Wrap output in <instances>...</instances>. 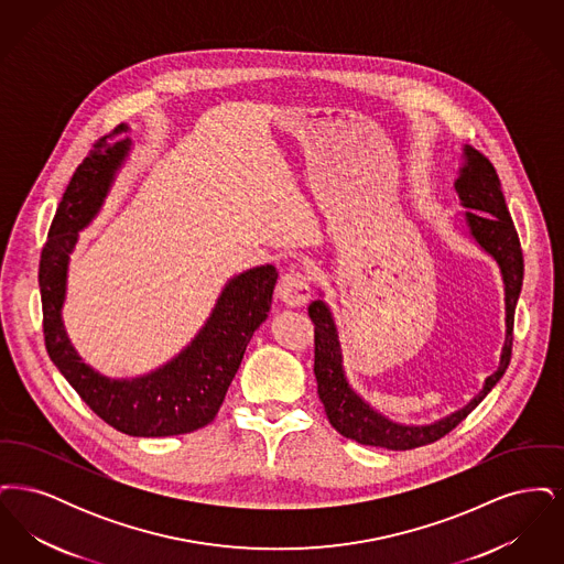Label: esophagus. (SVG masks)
<instances>
[{"mask_svg":"<svg viewBox=\"0 0 564 564\" xmlns=\"http://www.w3.org/2000/svg\"><path fill=\"white\" fill-rule=\"evenodd\" d=\"M276 297L290 306V308H300L311 300V283L304 272L290 270L285 272L279 283H276Z\"/></svg>","mask_w":564,"mask_h":564,"instance_id":"34e87169","label":"esophagus"}]
</instances>
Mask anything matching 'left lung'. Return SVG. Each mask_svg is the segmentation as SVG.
Segmentation results:
<instances>
[{"mask_svg":"<svg viewBox=\"0 0 564 564\" xmlns=\"http://www.w3.org/2000/svg\"><path fill=\"white\" fill-rule=\"evenodd\" d=\"M463 152L465 166L460 169L455 188L460 205L469 209L465 212V221L469 226L471 237L486 253H490L497 260L506 285V345L499 368L495 375L486 378L482 391L455 414L433 425L421 427L393 423L378 414L375 408H370L350 389L349 380L343 370V350L332 313L323 300L311 302L308 317L315 323V376L319 400L332 427L359 444L380 446L389 451H412L437 442L440 437L455 430L463 419H467V414L482 402L510 366L513 313L524 276L522 247L492 162L469 145H465Z\"/></svg>","mask_w":564,"mask_h":564,"instance_id":"obj_1","label":"left lung"}]
</instances>
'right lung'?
<instances>
[{"mask_svg": "<svg viewBox=\"0 0 564 564\" xmlns=\"http://www.w3.org/2000/svg\"><path fill=\"white\" fill-rule=\"evenodd\" d=\"M124 131L127 127L118 124L95 141L56 207L40 258L44 343L58 372L109 427L133 437L180 435L214 421L253 332L269 317L279 272L267 264L235 276L188 349L156 372L111 380L88 368L69 345L61 322L67 262L78 232L101 209L113 175L129 152V139L109 143Z\"/></svg>", "mask_w": 564, "mask_h": 564, "instance_id": "right-lung-1", "label": "right lung"}]
</instances>
